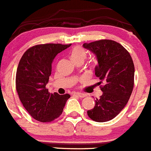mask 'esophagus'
<instances>
[{
    "mask_svg": "<svg viewBox=\"0 0 151 151\" xmlns=\"http://www.w3.org/2000/svg\"><path fill=\"white\" fill-rule=\"evenodd\" d=\"M73 95H75V96L79 97V98H85V97H86V94H83V93H80V92H74Z\"/></svg>",
    "mask_w": 151,
    "mask_h": 151,
    "instance_id": "34e87169",
    "label": "esophagus"
}]
</instances>
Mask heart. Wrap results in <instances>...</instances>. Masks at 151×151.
Wrapping results in <instances>:
<instances>
[{"label":"heart","mask_w":151,"mask_h":151,"mask_svg":"<svg viewBox=\"0 0 151 151\" xmlns=\"http://www.w3.org/2000/svg\"><path fill=\"white\" fill-rule=\"evenodd\" d=\"M69 57L74 63H77V62L83 63L84 60L87 57V53L83 47L80 46H75L71 49L69 53ZM94 65H95V63H94Z\"/></svg>","instance_id":"1"}]
</instances>
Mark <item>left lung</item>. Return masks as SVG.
<instances>
[{"mask_svg":"<svg viewBox=\"0 0 151 151\" xmlns=\"http://www.w3.org/2000/svg\"><path fill=\"white\" fill-rule=\"evenodd\" d=\"M83 47L95 53L98 61L95 75L101 80L103 95L95 101V107L87 111L97 122L113 119L124 108L134 86L135 68L129 52L115 41L101 39L84 43Z\"/></svg>","mask_w":151,"mask_h":151,"instance_id":"1","label":"left lung"}]
</instances>
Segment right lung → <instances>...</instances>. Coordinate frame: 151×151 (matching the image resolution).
I'll return each mask as SVG.
<instances>
[{"instance_id": "right-lung-1", "label": "right lung", "mask_w": 151, "mask_h": 151, "mask_svg": "<svg viewBox=\"0 0 151 151\" xmlns=\"http://www.w3.org/2000/svg\"><path fill=\"white\" fill-rule=\"evenodd\" d=\"M71 46L47 43L28 48L22 56L15 77V86L21 102L28 113L36 121L50 122L63 113L68 94H51L46 84L51 74L56 56Z\"/></svg>"}]
</instances>
